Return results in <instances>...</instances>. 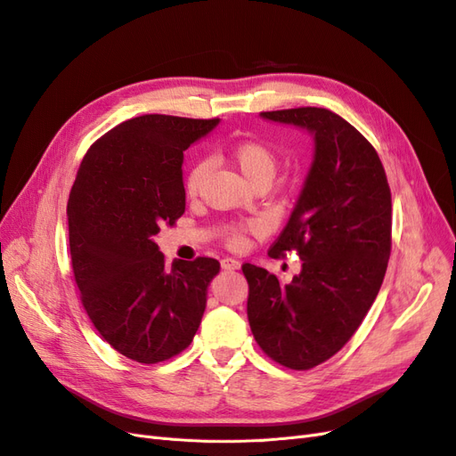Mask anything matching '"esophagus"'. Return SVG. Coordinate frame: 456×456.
I'll return each instance as SVG.
<instances>
[{"mask_svg": "<svg viewBox=\"0 0 456 456\" xmlns=\"http://www.w3.org/2000/svg\"><path fill=\"white\" fill-rule=\"evenodd\" d=\"M220 266H223L224 270H240V266H241V265H240V260L226 256V258L220 260Z\"/></svg>", "mask_w": 456, "mask_h": 456, "instance_id": "34e87169", "label": "esophagus"}]
</instances>
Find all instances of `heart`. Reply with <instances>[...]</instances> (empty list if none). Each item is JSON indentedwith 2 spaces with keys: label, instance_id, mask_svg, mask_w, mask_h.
<instances>
[{
  "label": "heart",
  "instance_id": "heart-1",
  "mask_svg": "<svg viewBox=\"0 0 456 456\" xmlns=\"http://www.w3.org/2000/svg\"><path fill=\"white\" fill-rule=\"evenodd\" d=\"M230 159L251 186L262 181L272 183L275 171H278V156L273 154V150L270 146H266L260 141H243L236 144L230 151ZM205 171H207L205 161H198L188 169L184 176V191L188 198L198 196ZM256 230H258L256 223L232 224L224 233V240L230 247H233V249H241L247 241V233L256 232Z\"/></svg>",
  "mask_w": 456,
  "mask_h": 456
}]
</instances>
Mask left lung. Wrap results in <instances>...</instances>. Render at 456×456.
Instances as JSON below:
<instances>
[{"label": "left lung", "mask_w": 456, "mask_h": 456, "mask_svg": "<svg viewBox=\"0 0 456 456\" xmlns=\"http://www.w3.org/2000/svg\"><path fill=\"white\" fill-rule=\"evenodd\" d=\"M314 134V161L272 258L297 251L291 283L255 265L241 266L255 340L283 367L306 370L333 357L375 302L392 251V194L377 150L325 108L260 112Z\"/></svg>", "instance_id": "left-lung-1"}]
</instances>
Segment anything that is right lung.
<instances>
[{"label":"right lung","instance_id":"right-lung-1","mask_svg":"<svg viewBox=\"0 0 456 456\" xmlns=\"http://www.w3.org/2000/svg\"><path fill=\"white\" fill-rule=\"evenodd\" d=\"M218 119L146 114L102 134L81 161L68 198V233L81 305L101 337L139 363L190 346L218 260L165 256L154 236L186 209L184 150Z\"/></svg>","mask_w":456,"mask_h":456}]
</instances>
